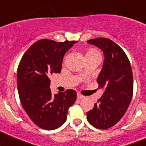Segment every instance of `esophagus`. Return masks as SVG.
I'll list each match as a JSON object with an SVG mask.
<instances>
[{
    "label": "esophagus",
    "instance_id": "34e87169",
    "mask_svg": "<svg viewBox=\"0 0 146 146\" xmlns=\"http://www.w3.org/2000/svg\"><path fill=\"white\" fill-rule=\"evenodd\" d=\"M77 98L79 99H81V98H84L85 96H83V95H81L80 93H77Z\"/></svg>",
    "mask_w": 146,
    "mask_h": 146
}]
</instances>
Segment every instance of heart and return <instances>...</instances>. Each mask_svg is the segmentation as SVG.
Listing matches in <instances>:
<instances>
[{
  "label": "heart",
  "mask_w": 146,
  "mask_h": 146,
  "mask_svg": "<svg viewBox=\"0 0 146 146\" xmlns=\"http://www.w3.org/2000/svg\"><path fill=\"white\" fill-rule=\"evenodd\" d=\"M87 53H99L97 51V50H95V49H90Z\"/></svg>",
  "instance_id": "1"
}]
</instances>
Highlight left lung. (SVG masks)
<instances>
[{"label": "left lung", "mask_w": 146, "mask_h": 146, "mask_svg": "<svg viewBox=\"0 0 146 146\" xmlns=\"http://www.w3.org/2000/svg\"><path fill=\"white\" fill-rule=\"evenodd\" d=\"M104 54L103 67L97 78L99 88L104 92L87 112V120L96 128L107 129L113 126L126 112L133 91V78L131 63L125 52L108 38H99L88 40Z\"/></svg>", "instance_id": "obj_1"}]
</instances>
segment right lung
Instances as JSON below:
<instances>
[{
  "label": "right lung",
  "mask_w": 146,
  "mask_h": 146,
  "mask_svg": "<svg viewBox=\"0 0 146 146\" xmlns=\"http://www.w3.org/2000/svg\"><path fill=\"white\" fill-rule=\"evenodd\" d=\"M76 41L58 43L43 39L34 43L21 58L17 71L18 95L31 121L40 128L54 130L66 121L76 92L68 89L53 95L49 77L61 70L63 56Z\"/></svg>",
  "instance_id": "1"
}]
</instances>
